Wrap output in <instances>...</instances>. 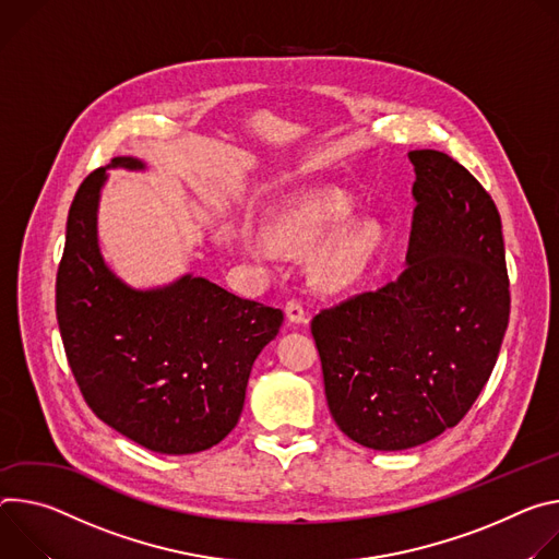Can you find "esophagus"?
<instances>
[{
    "instance_id": "1",
    "label": "esophagus",
    "mask_w": 559,
    "mask_h": 559,
    "mask_svg": "<svg viewBox=\"0 0 559 559\" xmlns=\"http://www.w3.org/2000/svg\"><path fill=\"white\" fill-rule=\"evenodd\" d=\"M286 320H288V324L290 326H301V324H308V316H306V311H304V306L299 304V301H295V299H290V301H286Z\"/></svg>"
}]
</instances>
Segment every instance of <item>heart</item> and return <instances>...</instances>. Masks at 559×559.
<instances>
[{
	"instance_id": "1",
	"label": "heart",
	"mask_w": 559,
	"mask_h": 559,
	"mask_svg": "<svg viewBox=\"0 0 559 559\" xmlns=\"http://www.w3.org/2000/svg\"><path fill=\"white\" fill-rule=\"evenodd\" d=\"M357 202L333 186L308 189L277 204L269 215L266 230H248L241 237L243 253L271 264L282 248H313L320 251L313 260V277L326 293H346L355 288L373 264L382 228L373 219H353Z\"/></svg>"
}]
</instances>
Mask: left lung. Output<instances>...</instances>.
I'll return each mask as SVG.
<instances>
[{"instance_id": "8db88e82", "label": "left lung", "mask_w": 559, "mask_h": 559, "mask_svg": "<svg viewBox=\"0 0 559 559\" xmlns=\"http://www.w3.org/2000/svg\"><path fill=\"white\" fill-rule=\"evenodd\" d=\"M413 230L395 282L313 318L329 411L373 451L453 428L498 361L511 293L502 219L481 183L440 151H411Z\"/></svg>"}]
</instances>
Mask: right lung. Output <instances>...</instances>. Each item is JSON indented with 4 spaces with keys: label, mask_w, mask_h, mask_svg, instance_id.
Listing matches in <instances>:
<instances>
[{
    "label": "right lung",
    "mask_w": 559,
    "mask_h": 559,
    "mask_svg": "<svg viewBox=\"0 0 559 559\" xmlns=\"http://www.w3.org/2000/svg\"><path fill=\"white\" fill-rule=\"evenodd\" d=\"M115 157L80 186L67 222L55 306L75 382L91 411L162 455H191L235 428L248 376L284 316L191 273L157 288L117 277L99 251L97 211Z\"/></svg>",
    "instance_id": "obj_1"
}]
</instances>
